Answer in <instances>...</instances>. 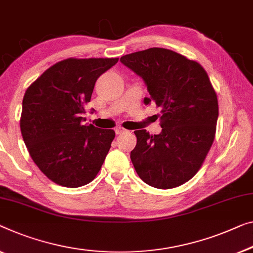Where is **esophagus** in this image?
Segmentation results:
<instances>
[{
    "instance_id": "obj_1",
    "label": "esophagus",
    "mask_w": 253,
    "mask_h": 253,
    "mask_svg": "<svg viewBox=\"0 0 253 253\" xmlns=\"http://www.w3.org/2000/svg\"><path fill=\"white\" fill-rule=\"evenodd\" d=\"M115 131H116V134H117V135H119V134L125 133L126 129H125V128H123V127H117L116 129H115Z\"/></svg>"
}]
</instances>
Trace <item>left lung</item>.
I'll list each match as a JSON object with an SVG mask.
<instances>
[{
  "label": "left lung",
  "mask_w": 253,
  "mask_h": 253,
  "mask_svg": "<svg viewBox=\"0 0 253 253\" xmlns=\"http://www.w3.org/2000/svg\"><path fill=\"white\" fill-rule=\"evenodd\" d=\"M120 62L144 81V103L161 108V130H135L130 152L135 170L148 185L167 190L197 174L212 145L218 100L201 65L161 47L124 55Z\"/></svg>",
  "instance_id": "obj_1"
}]
</instances>
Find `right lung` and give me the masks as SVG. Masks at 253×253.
I'll use <instances>...</instances> for the list:
<instances>
[{
  "mask_svg": "<svg viewBox=\"0 0 253 253\" xmlns=\"http://www.w3.org/2000/svg\"><path fill=\"white\" fill-rule=\"evenodd\" d=\"M117 62L118 58L63 60L26 90L22 138L34 163L55 184L79 187L100 171L115 130L87 126L82 115L97 78Z\"/></svg>",
  "mask_w": 253,
  "mask_h": 253,
  "instance_id": "add662e5",
  "label": "right lung"
}]
</instances>
